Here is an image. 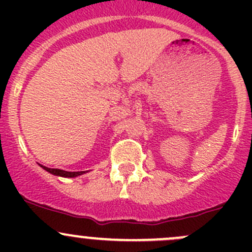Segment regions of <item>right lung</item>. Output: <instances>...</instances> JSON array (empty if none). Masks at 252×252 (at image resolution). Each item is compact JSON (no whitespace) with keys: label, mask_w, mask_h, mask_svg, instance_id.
Here are the masks:
<instances>
[{"label":"right lung","mask_w":252,"mask_h":252,"mask_svg":"<svg viewBox=\"0 0 252 252\" xmlns=\"http://www.w3.org/2000/svg\"><path fill=\"white\" fill-rule=\"evenodd\" d=\"M40 166H41V164H40ZM41 167L45 169V171H47L48 173L58 175V177H64V178H74V177H78V175L85 173V172H67V171H63V169L48 168L46 166H41Z\"/></svg>","instance_id":"add662e5"}]
</instances>
